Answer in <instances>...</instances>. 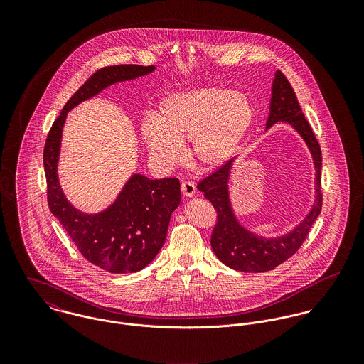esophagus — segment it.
<instances>
[{"label":"esophagus","mask_w":364,"mask_h":364,"mask_svg":"<svg viewBox=\"0 0 364 364\" xmlns=\"http://www.w3.org/2000/svg\"><path fill=\"white\" fill-rule=\"evenodd\" d=\"M181 191H182V195L185 198H193L195 193H196V186L193 182H182L181 185Z\"/></svg>","instance_id":"esophagus-1"}]
</instances>
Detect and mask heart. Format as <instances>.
Wrapping results in <instances>:
<instances>
[{
    "instance_id": "obj_1",
    "label": "heart",
    "mask_w": 364,
    "mask_h": 364,
    "mask_svg": "<svg viewBox=\"0 0 364 364\" xmlns=\"http://www.w3.org/2000/svg\"><path fill=\"white\" fill-rule=\"evenodd\" d=\"M255 117L251 98L221 87H199L164 97L156 114L140 122V137L151 159L171 168L188 140L189 158L199 166L217 168L235 154Z\"/></svg>"
}]
</instances>
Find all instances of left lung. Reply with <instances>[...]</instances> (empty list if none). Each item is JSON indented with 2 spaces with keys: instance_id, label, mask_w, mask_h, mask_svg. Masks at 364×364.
Here are the masks:
<instances>
[{
  "instance_id": "left-lung-1",
  "label": "left lung",
  "mask_w": 364,
  "mask_h": 364,
  "mask_svg": "<svg viewBox=\"0 0 364 364\" xmlns=\"http://www.w3.org/2000/svg\"><path fill=\"white\" fill-rule=\"evenodd\" d=\"M276 123H287L301 136L311 153L315 168L314 203L309 214L293 230L283 235L269 238L258 235L241 224L231 203L228 185L231 169L237 158L227 161L198 185V189L205 193V198L217 211V224L211 234V248L224 264L238 272H267L293 257L303 245L312 223L322 208L321 149L290 82L282 71L274 73L266 130Z\"/></svg>"
}]
</instances>
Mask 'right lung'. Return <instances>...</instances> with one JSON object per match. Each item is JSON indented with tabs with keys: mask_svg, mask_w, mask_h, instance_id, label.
<instances>
[{
	"mask_svg": "<svg viewBox=\"0 0 364 364\" xmlns=\"http://www.w3.org/2000/svg\"><path fill=\"white\" fill-rule=\"evenodd\" d=\"M156 65L120 64L98 70L64 105L48 134L43 164L48 181V202L82 257L110 273H134L149 266L162 248L172 213L181 205L176 178L150 179L133 173L112 205L100 213H85L64 195L57 165L67 113L98 95L105 88L147 75Z\"/></svg>",
	"mask_w": 364,
	"mask_h": 364,
	"instance_id": "1",
	"label": "right lung"
}]
</instances>
